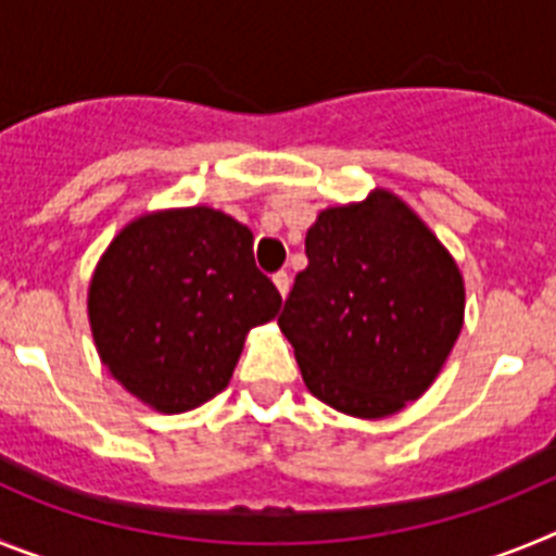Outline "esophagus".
Instances as JSON below:
<instances>
[{"label": "esophagus", "instance_id": "1", "mask_svg": "<svg viewBox=\"0 0 556 556\" xmlns=\"http://www.w3.org/2000/svg\"><path fill=\"white\" fill-rule=\"evenodd\" d=\"M273 281H275V287H278V292H281V298H287V294H289V283H292V281H289V275L281 269V273L273 275Z\"/></svg>", "mask_w": 556, "mask_h": 556}]
</instances>
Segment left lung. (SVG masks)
Returning a JSON list of instances; mask_svg holds the SVG:
<instances>
[{"instance_id":"8db88e82","label":"left lung","mask_w":556,"mask_h":556,"mask_svg":"<svg viewBox=\"0 0 556 556\" xmlns=\"http://www.w3.org/2000/svg\"><path fill=\"white\" fill-rule=\"evenodd\" d=\"M283 312L303 381L353 417H387L431 387L465 317L456 262L392 191L320 211Z\"/></svg>"}]
</instances>
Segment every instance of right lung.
Masks as SVG:
<instances>
[{
    "instance_id": "obj_1",
    "label": "right lung",
    "mask_w": 556,
    "mask_h": 556,
    "mask_svg": "<svg viewBox=\"0 0 556 556\" xmlns=\"http://www.w3.org/2000/svg\"><path fill=\"white\" fill-rule=\"evenodd\" d=\"M278 308L281 294L255 267L248 225L205 205L132 219L88 287L102 365L164 415L223 392L248 331Z\"/></svg>"
}]
</instances>
